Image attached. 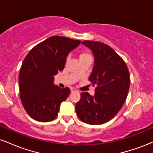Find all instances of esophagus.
<instances>
[{"label": "esophagus", "instance_id": "1", "mask_svg": "<svg viewBox=\"0 0 153 153\" xmlns=\"http://www.w3.org/2000/svg\"><path fill=\"white\" fill-rule=\"evenodd\" d=\"M71 92H75V91H77V89H75V88H71Z\"/></svg>", "mask_w": 153, "mask_h": 153}]
</instances>
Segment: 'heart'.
I'll return each mask as SVG.
<instances>
[{"label": "heart", "mask_w": 153, "mask_h": 153, "mask_svg": "<svg viewBox=\"0 0 153 153\" xmlns=\"http://www.w3.org/2000/svg\"><path fill=\"white\" fill-rule=\"evenodd\" d=\"M87 54H87V53H82L81 54H80V57H81V56H84V55H87Z\"/></svg>", "instance_id": "heart-1"}]
</instances>
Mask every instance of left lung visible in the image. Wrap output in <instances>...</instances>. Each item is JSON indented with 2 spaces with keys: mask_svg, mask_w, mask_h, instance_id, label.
<instances>
[{
  "mask_svg": "<svg viewBox=\"0 0 153 153\" xmlns=\"http://www.w3.org/2000/svg\"><path fill=\"white\" fill-rule=\"evenodd\" d=\"M94 57L89 80L97 87L95 95L80 94L75 111L82 122L92 125L103 124L113 118L127 99L129 73L122 57L108 45L99 42L83 41Z\"/></svg>",
  "mask_w": 153,
  "mask_h": 153,
  "instance_id": "obj_1",
  "label": "left lung"
}]
</instances>
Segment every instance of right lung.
Wrapping results in <instances>:
<instances>
[{"label":"right lung","instance_id":"obj_1","mask_svg":"<svg viewBox=\"0 0 153 153\" xmlns=\"http://www.w3.org/2000/svg\"><path fill=\"white\" fill-rule=\"evenodd\" d=\"M80 42L53 36L38 44L26 55L19 73L20 98L26 111L34 120L47 122L57 117L61 103L71 90L54 85V75L64 69L68 54Z\"/></svg>","mask_w":153,"mask_h":153}]
</instances>
